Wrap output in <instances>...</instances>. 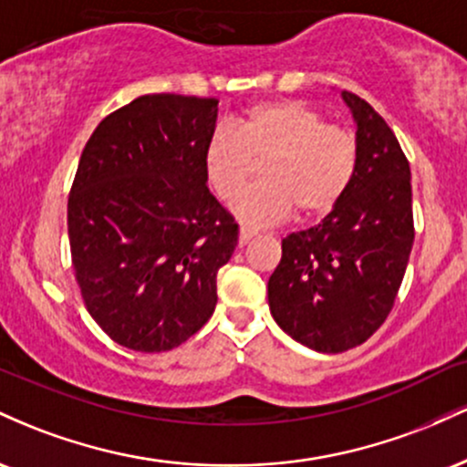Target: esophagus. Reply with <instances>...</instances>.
Masks as SVG:
<instances>
[{
  "label": "esophagus",
  "instance_id": "1",
  "mask_svg": "<svg viewBox=\"0 0 467 467\" xmlns=\"http://www.w3.org/2000/svg\"><path fill=\"white\" fill-rule=\"evenodd\" d=\"M254 230H250V228H241L239 230V245H245V244H248V241L252 239V237H254Z\"/></svg>",
  "mask_w": 467,
  "mask_h": 467
}]
</instances>
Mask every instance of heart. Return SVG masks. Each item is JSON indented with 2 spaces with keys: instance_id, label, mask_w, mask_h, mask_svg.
Masks as SVG:
<instances>
[{
  "instance_id": "b5f03b06",
  "label": "heart",
  "mask_w": 467,
  "mask_h": 467,
  "mask_svg": "<svg viewBox=\"0 0 467 467\" xmlns=\"http://www.w3.org/2000/svg\"><path fill=\"white\" fill-rule=\"evenodd\" d=\"M358 136L331 125L301 100H267L250 107L239 127L219 125L203 147V171L222 200H233L263 162L265 182L244 191L233 213L248 226H267L287 219L334 211L351 186L358 169Z\"/></svg>"
}]
</instances>
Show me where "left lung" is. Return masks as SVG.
I'll return each instance as SVG.
<instances>
[{"label":"left lung","mask_w":467,"mask_h":467,"mask_svg":"<svg viewBox=\"0 0 467 467\" xmlns=\"http://www.w3.org/2000/svg\"><path fill=\"white\" fill-rule=\"evenodd\" d=\"M358 125L351 186L318 226L283 239L267 303L285 334L320 353L362 345L393 309L415 239L410 166L367 100L342 92Z\"/></svg>","instance_id":"obj_1"}]
</instances>
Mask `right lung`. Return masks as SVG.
I'll return each instance as SVG.
<instances>
[{
	"label": "right lung",
	"instance_id": "right-lung-1",
	"mask_svg": "<svg viewBox=\"0 0 467 467\" xmlns=\"http://www.w3.org/2000/svg\"><path fill=\"white\" fill-rule=\"evenodd\" d=\"M217 99L147 94L100 120L67 197L85 307L111 340L169 351L208 323L239 226L211 195L203 147Z\"/></svg>",
	"mask_w": 467,
	"mask_h": 467
}]
</instances>
